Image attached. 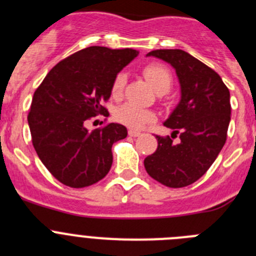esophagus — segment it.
<instances>
[{"label": "esophagus", "instance_id": "34e87169", "mask_svg": "<svg viewBox=\"0 0 256 256\" xmlns=\"http://www.w3.org/2000/svg\"><path fill=\"white\" fill-rule=\"evenodd\" d=\"M128 134H130V137H138V136L141 134V132H138V130H128Z\"/></svg>", "mask_w": 256, "mask_h": 256}]
</instances>
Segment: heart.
<instances>
[{
  "label": "heart",
  "instance_id": "heart-1",
  "mask_svg": "<svg viewBox=\"0 0 256 256\" xmlns=\"http://www.w3.org/2000/svg\"><path fill=\"white\" fill-rule=\"evenodd\" d=\"M144 76L148 83L152 86L156 92L169 91L172 86V74L166 66L162 64H148L144 68ZM126 76L124 72H120L115 76L112 86V94L114 97H119L123 94L126 87ZM115 118L122 124H126L130 128H142L146 123L154 120V114L146 108H142L134 104L126 102L119 106L115 112Z\"/></svg>",
  "mask_w": 256,
  "mask_h": 256
}]
</instances>
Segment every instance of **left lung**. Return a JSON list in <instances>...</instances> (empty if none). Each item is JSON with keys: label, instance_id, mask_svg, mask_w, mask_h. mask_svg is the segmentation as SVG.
Instances as JSON below:
<instances>
[{"label": "left lung", "instance_id": "8db88e82", "mask_svg": "<svg viewBox=\"0 0 256 256\" xmlns=\"http://www.w3.org/2000/svg\"><path fill=\"white\" fill-rule=\"evenodd\" d=\"M148 56L166 61L176 69L180 101L164 126L172 137L156 136L158 148L144 159L150 177L164 186L180 188L206 173L227 140L230 120V91L218 73L183 50H155Z\"/></svg>", "mask_w": 256, "mask_h": 256}]
</instances>
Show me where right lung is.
<instances>
[{"instance_id": "obj_1", "label": "right lung", "mask_w": 256, "mask_h": 256, "mask_svg": "<svg viewBox=\"0 0 256 256\" xmlns=\"http://www.w3.org/2000/svg\"><path fill=\"white\" fill-rule=\"evenodd\" d=\"M138 51L92 46L52 68L36 90L28 124L38 158L65 186H91L112 164V144L126 138L122 124L110 123L88 132L86 120L108 114L102 101L112 94L116 76Z\"/></svg>"}]
</instances>
